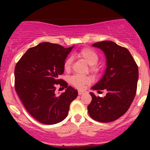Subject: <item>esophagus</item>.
I'll use <instances>...</instances> for the list:
<instances>
[{
    "mask_svg": "<svg viewBox=\"0 0 150 150\" xmlns=\"http://www.w3.org/2000/svg\"><path fill=\"white\" fill-rule=\"evenodd\" d=\"M84 93V91H81V90H79L78 91V94L79 95H81V94H82Z\"/></svg>",
    "mask_w": 150,
    "mask_h": 150,
    "instance_id": "obj_1",
    "label": "esophagus"
}]
</instances>
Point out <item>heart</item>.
<instances>
[{
  "mask_svg": "<svg viewBox=\"0 0 150 150\" xmlns=\"http://www.w3.org/2000/svg\"><path fill=\"white\" fill-rule=\"evenodd\" d=\"M77 56L82 58L84 61L89 64V69L92 73H97L99 70L97 65L99 61V56L96 51L89 48H83L77 52ZM73 58L72 56H68L65 58L63 67L65 71H69L71 69ZM92 81V78L87 75H82L75 74L70 77V82L78 89L84 88L85 85L89 84Z\"/></svg>",
  "mask_w": 150,
  "mask_h": 150,
  "instance_id": "obj_1",
  "label": "heart"
}]
</instances>
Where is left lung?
I'll list each match as a JSON object with an SVG mask.
<instances>
[{"mask_svg":"<svg viewBox=\"0 0 150 150\" xmlns=\"http://www.w3.org/2000/svg\"><path fill=\"white\" fill-rule=\"evenodd\" d=\"M104 51L106 57V70L101 80L92 89H106L104 97L90 92L92 101L87 106L92 119L108 123L118 119L126 113L137 91L138 67L126 48L111 41H103L92 45Z\"/></svg>","mask_w":150,"mask_h":150,"instance_id":"1","label":"left lung"}]
</instances>
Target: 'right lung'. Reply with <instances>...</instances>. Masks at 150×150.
Returning <instances> with one entry per match:
<instances>
[{"instance_id": "1", "label": "right lung", "mask_w": 150, "mask_h": 150, "mask_svg": "<svg viewBox=\"0 0 150 150\" xmlns=\"http://www.w3.org/2000/svg\"><path fill=\"white\" fill-rule=\"evenodd\" d=\"M73 46L42 42L30 48L15 68V89L26 110L40 123L52 125L66 118L77 91L60 78L63 63ZM56 86L66 88L57 96Z\"/></svg>"}]
</instances>
